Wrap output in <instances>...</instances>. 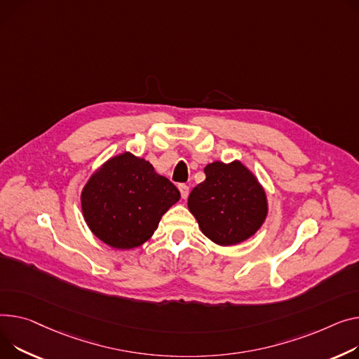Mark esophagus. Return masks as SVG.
<instances>
[{"mask_svg": "<svg viewBox=\"0 0 359 359\" xmlns=\"http://www.w3.org/2000/svg\"><path fill=\"white\" fill-rule=\"evenodd\" d=\"M179 190H180L182 199H186L187 195H189V186H186V184H179Z\"/></svg>", "mask_w": 359, "mask_h": 359, "instance_id": "obj_1", "label": "esophagus"}]
</instances>
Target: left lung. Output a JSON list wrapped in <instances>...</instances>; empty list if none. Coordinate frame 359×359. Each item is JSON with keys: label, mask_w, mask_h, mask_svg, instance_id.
Returning a JSON list of instances; mask_svg holds the SVG:
<instances>
[{"label": "left lung", "mask_w": 359, "mask_h": 359, "mask_svg": "<svg viewBox=\"0 0 359 359\" xmlns=\"http://www.w3.org/2000/svg\"><path fill=\"white\" fill-rule=\"evenodd\" d=\"M203 172L205 182L187 199V208L203 235L221 247L250 240L269 215L264 187L240 160L213 161Z\"/></svg>", "instance_id": "8db88e82"}]
</instances>
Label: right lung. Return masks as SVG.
<instances>
[{
    "mask_svg": "<svg viewBox=\"0 0 359 359\" xmlns=\"http://www.w3.org/2000/svg\"><path fill=\"white\" fill-rule=\"evenodd\" d=\"M179 199L177 187L150 161L124 151L90 175L81 206L88 228L104 244L133 250L150 240L163 215Z\"/></svg>",
    "mask_w": 359,
    "mask_h": 359,
    "instance_id": "1",
    "label": "right lung"
}]
</instances>
